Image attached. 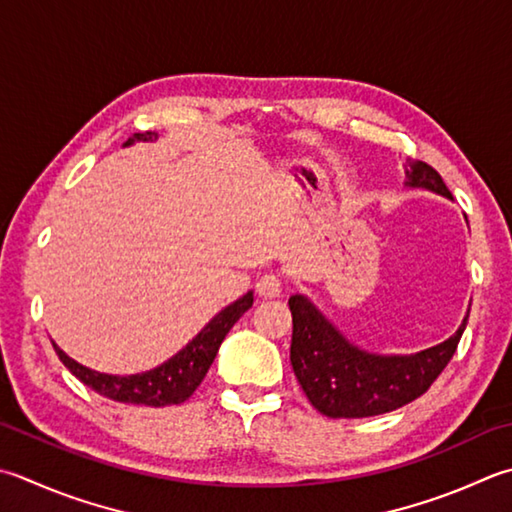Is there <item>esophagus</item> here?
Wrapping results in <instances>:
<instances>
[{
	"label": "esophagus",
	"mask_w": 512,
	"mask_h": 512,
	"mask_svg": "<svg viewBox=\"0 0 512 512\" xmlns=\"http://www.w3.org/2000/svg\"><path fill=\"white\" fill-rule=\"evenodd\" d=\"M257 293L262 297H277L282 293V277L277 273H264L257 279Z\"/></svg>",
	"instance_id": "esophagus-1"
}]
</instances>
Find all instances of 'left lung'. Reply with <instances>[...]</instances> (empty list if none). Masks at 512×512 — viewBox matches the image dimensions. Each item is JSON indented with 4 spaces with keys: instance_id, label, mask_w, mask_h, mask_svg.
<instances>
[{
    "instance_id": "8db88e82",
    "label": "left lung",
    "mask_w": 512,
    "mask_h": 512,
    "mask_svg": "<svg viewBox=\"0 0 512 512\" xmlns=\"http://www.w3.org/2000/svg\"><path fill=\"white\" fill-rule=\"evenodd\" d=\"M410 188H426L453 199L442 175L426 162H410ZM293 315V364L299 386L319 413L333 419H359L390 413L422 397L453 359L468 322L453 337L413 355H375L357 348L319 313L304 295L288 299Z\"/></svg>"
}]
</instances>
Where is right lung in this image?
<instances>
[{
    "label": "right lung",
    "mask_w": 512,
    "mask_h": 512,
    "mask_svg": "<svg viewBox=\"0 0 512 512\" xmlns=\"http://www.w3.org/2000/svg\"><path fill=\"white\" fill-rule=\"evenodd\" d=\"M153 139H157V133H135L124 146H130L135 142H153ZM250 306H253V290H248L244 297H239L237 302L226 306L222 313H217L177 355L170 357L168 362L137 375L97 373V370L86 368L82 364H77L75 359H70L55 342L53 348L57 357L62 359V364L79 379V382L93 388L95 393L113 399V402L142 404L153 408L182 404L195 393V388L202 384V379L206 377L210 364H213V359L219 346H222L224 337L228 335V330L235 326L237 319L242 317Z\"/></svg>",
    "instance_id": "add662e5"
}]
</instances>
